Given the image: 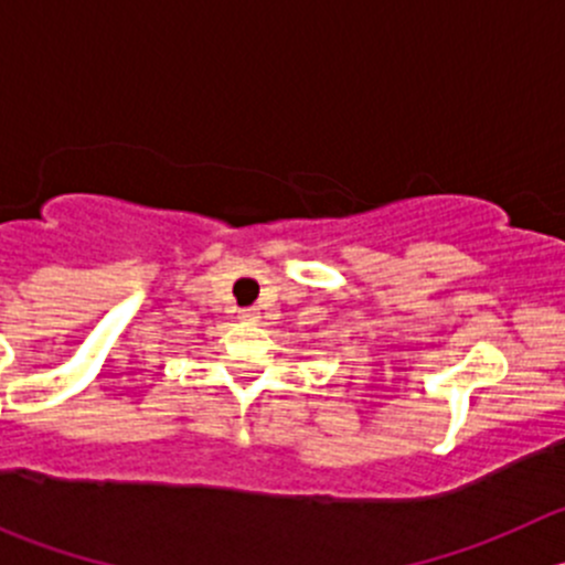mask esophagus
Listing matches in <instances>:
<instances>
[{"label":"esophagus","mask_w":565,"mask_h":565,"mask_svg":"<svg viewBox=\"0 0 565 565\" xmlns=\"http://www.w3.org/2000/svg\"><path fill=\"white\" fill-rule=\"evenodd\" d=\"M256 317H259V309H254V306L250 309H241V319H246V322H254Z\"/></svg>","instance_id":"esophagus-1"}]
</instances>
